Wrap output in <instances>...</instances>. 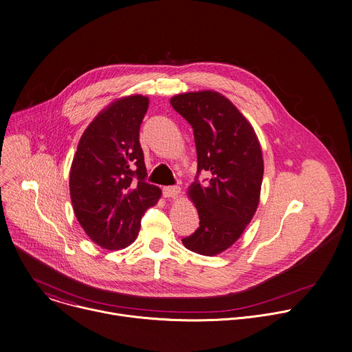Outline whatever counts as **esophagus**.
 I'll return each mask as SVG.
<instances>
[{
  "label": "esophagus",
  "mask_w": 352,
  "mask_h": 352,
  "mask_svg": "<svg viewBox=\"0 0 352 352\" xmlns=\"http://www.w3.org/2000/svg\"><path fill=\"white\" fill-rule=\"evenodd\" d=\"M181 193L179 186H166L163 188V196L164 197H177Z\"/></svg>",
  "instance_id": "obj_1"
}]
</instances>
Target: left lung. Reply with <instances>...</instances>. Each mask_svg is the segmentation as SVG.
I'll list each match as a JSON object with an SVG mask.
<instances>
[{
	"mask_svg": "<svg viewBox=\"0 0 352 352\" xmlns=\"http://www.w3.org/2000/svg\"><path fill=\"white\" fill-rule=\"evenodd\" d=\"M173 109L193 128L197 173L188 188L199 214V228L182 239L186 249L214 256L228 249L252 220L261 197L263 157L248 120L213 90L171 97ZM200 170L210 178L199 183Z\"/></svg>",
	"mask_w": 352,
	"mask_h": 352,
	"instance_id": "1",
	"label": "left lung"
}]
</instances>
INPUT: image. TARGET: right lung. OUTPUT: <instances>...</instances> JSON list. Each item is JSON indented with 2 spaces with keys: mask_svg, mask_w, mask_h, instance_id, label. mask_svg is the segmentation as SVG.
<instances>
[{
  "mask_svg": "<svg viewBox=\"0 0 352 352\" xmlns=\"http://www.w3.org/2000/svg\"><path fill=\"white\" fill-rule=\"evenodd\" d=\"M148 98L116 100L85 129L69 173L75 216L104 249H122L138 236L144 212L157 204L159 186L146 182L139 129Z\"/></svg>",
  "mask_w": 352,
  "mask_h": 352,
  "instance_id": "right-lung-1",
  "label": "right lung"
}]
</instances>
